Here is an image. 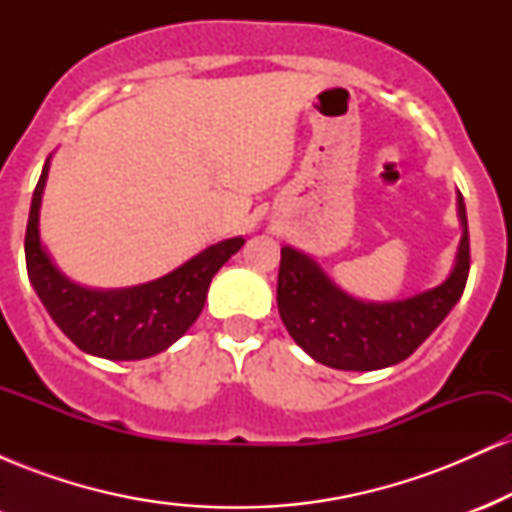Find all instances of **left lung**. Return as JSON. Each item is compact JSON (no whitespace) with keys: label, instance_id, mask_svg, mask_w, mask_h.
I'll list each match as a JSON object with an SVG mask.
<instances>
[{"label":"left lung","instance_id":"left-lung-1","mask_svg":"<svg viewBox=\"0 0 512 512\" xmlns=\"http://www.w3.org/2000/svg\"><path fill=\"white\" fill-rule=\"evenodd\" d=\"M457 207L464 231L455 269L436 289L407 301H356L339 291L303 252L281 248L276 303L293 342L317 363L339 370H378L414 354L467 286L469 231L462 195Z\"/></svg>","mask_w":512,"mask_h":512}]
</instances>
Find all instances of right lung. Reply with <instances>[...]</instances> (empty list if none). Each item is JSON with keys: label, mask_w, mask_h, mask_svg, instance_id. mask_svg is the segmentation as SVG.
Instances as JSON below:
<instances>
[{"label": "right lung", "mask_w": 512, "mask_h": 512, "mask_svg": "<svg viewBox=\"0 0 512 512\" xmlns=\"http://www.w3.org/2000/svg\"><path fill=\"white\" fill-rule=\"evenodd\" d=\"M50 158L35 185L26 226V269L57 327L81 351L113 361H137L168 349L202 313L211 279L243 248V238L216 243L149 284L122 291L81 289L57 272L38 236V209Z\"/></svg>", "instance_id": "obj_1"}]
</instances>
